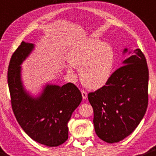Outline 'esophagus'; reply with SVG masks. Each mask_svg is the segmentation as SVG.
<instances>
[{"mask_svg":"<svg viewBox=\"0 0 156 156\" xmlns=\"http://www.w3.org/2000/svg\"><path fill=\"white\" fill-rule=\"evenodd\" d=\"M81 94H82V98L84 100H86L87 98V94L85 90H81Z\"/></svg>","mask_w":156,"mask_h":156,"instance_id":"esophagus-1","label":"esophagus"}]
</instances>
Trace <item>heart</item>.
I'll use <instances>...</instances> for the list:
<instances>
[{"label": "heart", "mask_w": 156, "mask_h": 156, "mask_svg": "<svg viewBox=\"0 0 156 156\" xmlns=\"http://www.w3.org/2000/svg\"><path fill=\"white\" fill-rule=\"evenodd\" d=\"M115 51L111 45L96 38L79 40L68 54L67 72L75 77L74 67L80 69V78L85 87L99 89L111 78L115 65Z\"/></svg>", "instance_id": "heart-1"}]
</instances>
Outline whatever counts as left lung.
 I'll return each instance as SVG.
<instances>
[{
  "label": "left lung",
  "mask_w": 156,
  "mask_h": 156,
  "mask_svg": "<svg viewBox=\"0 0 156 156\" xmlns=\"http://www.w3.org/2000/svg\"><path fill=\"white\" fill-rule=\"evenodd\" d=\"M122 62L105 86L88 94L94 109L95 133L108 143H118L130 135L146 113L148 106L149 70L140 49L125 48Z\"/></svg>",
  "instance_id": "1"
}]
</instances>
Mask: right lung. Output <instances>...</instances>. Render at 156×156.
<instances>
[{"label":"right lung","mask_w":156,"mask_h":156,"mask_svg":"<svg viewBox=\"0 0 156 156\" xmlns=\"http://www.w3.org/2000/svg\"><path fill=\"white\" fill-rule=\"evenodd\" d=\"M34 49V44L23 41L10 61L7 81L12 109L20 126L32 140L49 147L58 146L68 140V123L82 95L72 83L62 86L47 83L36 95L27 90L21 65Z\"/></svg>","instance_id":"right-lung-1"}]
</instances>
